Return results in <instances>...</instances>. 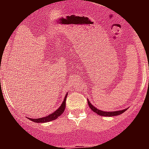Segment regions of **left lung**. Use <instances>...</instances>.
Listing matches in <instances>:
<instances>
[{
	"label": "left lung",
	"instance_id": "1",
	"mask_svg": "<svg viewBox=\"0 0 149 149\" xmlns=\"http://www.w3.org/2000/svg\"><path fill=\"white\" fill-rule=\"evenodd\" d=\"M88 101V104H89V107L93 111H94L95 113L98 114L99 116H118L120 115V114L123 113L124 112H125L127 110V109H124V110H119V111H113V112H105V111H102V110H98V109L96 108L95 107L93 106L92 104L89 102V100H87Z\"/></svg>",
	"mask_w": 149,
	"mask_h": 149
}]
</instances>
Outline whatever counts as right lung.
<instances>
[{
	"instance_id": "obj_1",
	"label": "right lung",
	"mask_w": 149,
	"mask_h": 149,
	"mask_svg": "<svg viewBox=\"0 0 149 149\" xmlns=\"http://www.w3.org/2000/svg\"><path fill=\"white\" fill-rule=\"evenodd\" d=\"M67 95H68V93L65 95V98H64V101H63L61 106L59 107L56 111H54L53 113L50 114L48 116H46L45 117H42V118H39V119H30V120L33 121L34 122H36V123H44V122H51V121L55 120L56 119H57L60 115L63 114V113L64 112V110H65V101H66Z\"/></svg>"
}]
</instances>
